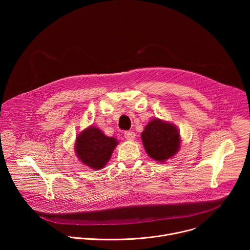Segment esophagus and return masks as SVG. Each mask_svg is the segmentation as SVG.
Here are the masks:
<instances>
[{
	"label": "esophagus",
	"instance_id": "34e87169",
	"mask_svg": "<svg viewBox=\"0 0 250 250\" xmlns=\"http://www.w3.org/2000/svg\"><path fill=\"white\" fill-rule=\"evenodd\" d=\"M124 136H125L126 139H128V140H133L134 137H135V134H134L133 131H125V132L124 133Z\"/></svg>",
	"mask_w": 250,
	"mask_h": 250
}]
</instances>
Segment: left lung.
I'll return each instance as SVG.
<instances>
[{
  "instance_id": "obj_1",
  "label": "left lung",
  "mask_w": 250,
  "mask_h": 250,
  "mask_svg": "<svg viewBox=\"0 0 250 250\" xmlns=\"http://www.w3.org/2000/svg\"><path fill=\"white\" fill-rule=\"evenodd\" d=\"M147 154L154 160L164 162L174 156L180 147V133L170 123L155 119L148 123L141 133Z\"/></svg>"
}]
</instances>
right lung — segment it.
Here are the masks:
<instances>
[{
	"instance_id": "right-lung-1",
	"label": "right lung",
	"mask_w": 250,
	"mask_h": 250,
	"mask_svg": "<svg viewBox=\"0 0 250 250\" xmlns=\"http://www.w3.org/2000/svg\"><path fill=\"white\" fill-rule=\"evenodd\" d=\"M118 140L105 136L100 128L90 126L76 138L75 151L77 157L93 169H102L110 160Z\"/></svg>"
}]
</instances>
